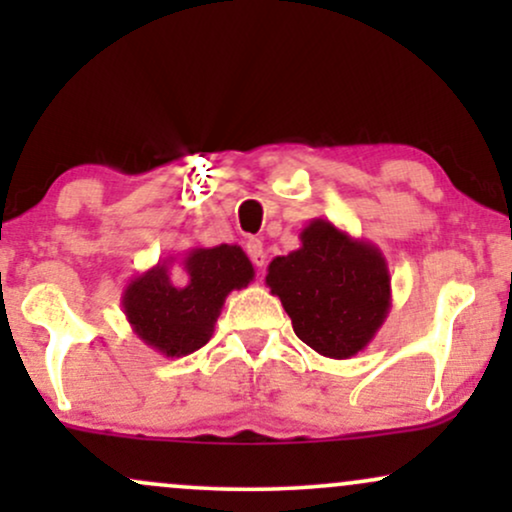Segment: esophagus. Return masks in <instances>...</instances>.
I'll list each match as a JSON object with an SVG mask.
<instances>
[{"label": "esophagus", "instance_id": "1", "mask_svg": "<svg viewBox=\"0 0 512 512\" xmlns=\"http://www.w3.org/2000/svg\"><path fill=\"white\" fill-rule=\"evenodd\" d=\"M245 250H248L250 260H252V264H255V267H264V260H267V252H264L262 240L250 238L248 243H245Z\"/></svg>", "mask_w": 512, "mask_h": 512}]
</instances>
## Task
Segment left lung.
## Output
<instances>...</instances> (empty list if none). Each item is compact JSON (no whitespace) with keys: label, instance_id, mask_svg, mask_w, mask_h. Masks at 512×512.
I'll return each mask as SVG.
<instances>
[{"label":"left lung","instance_id":"1","mask_svg":"<svg viewBox=\"0 0 512 512\" xmlns=\"http://www.w3.org/2000/svg\"><path fill=\"white\" fill-rule=\"evenodd\" d=\"M267 286L296 337L327 358L366 349L392 305L390 269L378 245L351 238L327 219L310 221L301 248L269 262Z\"/></svg>","mask_w":512,"mask_h":512}]
</instances>
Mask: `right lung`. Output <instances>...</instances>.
I'll list each match as a JSON object with an SVG mask.
<instances>
[{
    "instance_id": "obj_1",
    "label": "right lung",
    "mask_w": 512,
    "mask_h": 512,
    "mask_svg": "<svg viewBox=\"0 0 512 512\" xmlns=\"http://www.w3.org/2000/svg\"><path fill=\"white\" fill-rule=\"evenodd\" d=\"M187 281L173 284L168 260L134 276L122 293V310L132 332L151 349L180 358L202 349L214 334L216 317L231 291L255 279L240 245L190 248L182 257Z\"/></svg>"
}]
</instances>
